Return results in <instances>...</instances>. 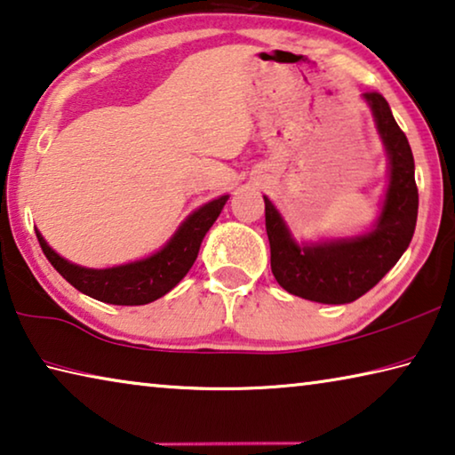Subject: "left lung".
Instances as JSON below:
<instances>
[{
    "label": "left lung",
    "mask_w": 455,
    "mask_h": 455,
    "mask_svg": "<svg viewBox=\"0 0 455 455\" xmlns=\"http://www.w3.org/2000/svg\"><path fill=\"white\" fill-rule=\"evenodd\" d=\"M362 100L372 111L388 158V185L374 226L355 235L299 243L278 209L264 197L272 275L291 295L323 305L360 299L395 267L415 234L419 193L409 140L380 93H364Z\"/></svg>",
    "instance_id": "left-lung-1"
}]
</instances>
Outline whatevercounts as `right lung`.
<instances>
[{
  "label": "right lung",
  "mask_w": 455,
  "mask_h": 455,
  "mask_svg": "<svg viewBox=\"0 0 455 455\" xmlns=\"http://www.w3.org/2000/svg\"><path fill=\"white\" fill-rule=\"evenodd\" d=\"M229 195L207 201L180 223L155 254L111 268H87L57 254L36 229L40 248L59 275L76 291L109 305H146L172 291L197 260L201 242L220 218Z\"/></svg>",
  "instance_id": "right-lung-1"
}]
</instances>
